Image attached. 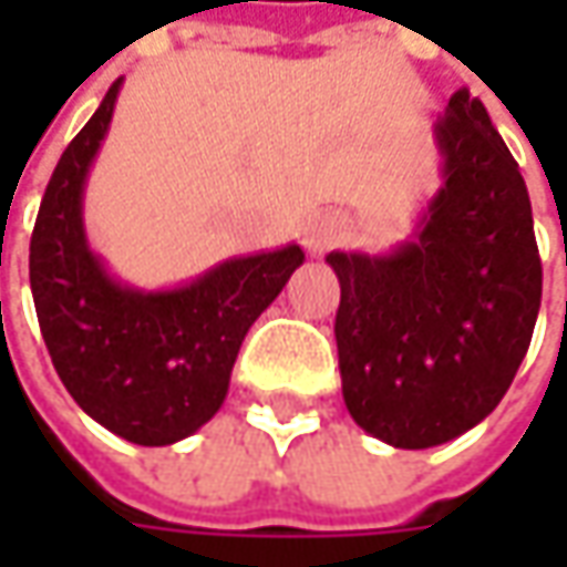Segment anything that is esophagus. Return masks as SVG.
<instances>
[{
    "label": "esophagus",
    "instance_id": "34e87169",
    "mask_svg": "<svg viewBox=\"0 0 567 567\" xmlns=\"http://www.w3.org/2000/svg\"><path fill=\"white\" fill-rule=\"evenodd\" d=\"M343 233H347V220L343 217L331 214V210H318V214L309 217V224L302 229V243L312 251H324L331 249L334 243H340Z\"/></svg>",
    "mask_w": 567,
    "mask_h": 567
}]
</instances>
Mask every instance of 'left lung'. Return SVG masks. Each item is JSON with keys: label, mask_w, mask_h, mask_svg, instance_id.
Wrapping results in <instances>:
<instances>
[{"label": "left lung", "mask_w": 567, "mask_h": 567, "mask_svg": "<svg viewBox=\"0 0 567 567\" xmlns=\"http://www.w3.org/2000/svg\"><path fill=\"white\" fill-rule=\"evenodd\" d=\"M442 186L391 251H331L343 403L384 445L423 451L483 423L534 338L543 265L512 151L480 97L435 122Z\"/></svg>", "instance_id": "1"}]
</instances>
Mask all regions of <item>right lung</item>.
<instances>
[{
  "mask_svg": "<svg viewBox=\"0 0 567 567\" xmlns=\"http://www.w3.org/2000/svg\"><path fill=\"white\" fill-rule=\"evenodd\" d=\"M122 78L59 157L31 236V293L55 372L75 403L132 445L195 435L224 406L255 318L306 261L296 243L227 258L179 287L125 284L91 249L84 186Z\"/></svg>",
  "mask_w": 567,
  "mask_h": 567,
  "instance_id": "obj_1",
  "label": "right lung"
}]
</instances>
